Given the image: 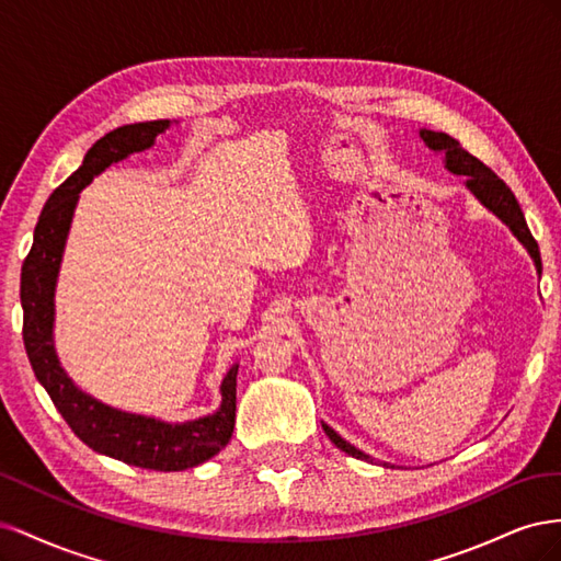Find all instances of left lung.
<instances>
[{"mask_svg":"<svg viewBox=\"0 0 561 561\" xmlns=\"http://www.w3.org/2000/svg\"><path fill=\"white\" fill-rule=\"evenodd\" d=\"M419 135H421V140L426 142L428 149H433V151H437V154L445 157V168L449 173L466 175V186L470 190V194L478 198L489 213H494L507 229L513 231L515 239L526 248V252L531 254V260H534L536 271L540 276L542 264H540L538 243L534 241L529 227H526L524 213L519 208L515 194L507 190V184L494 171H489V168L480 159H474L472 154H468V151L461 147V142L454 140L451 135L428 130V128H421ZM322 431H325V435L332 439V443L342 451H346L348 456L360 458V461H371L369 454H365L358 447H353L351 443H346V439L339 435L334 428H330L325 421H322ZM383 466H390V463H383ZM390 468H393V466H390Z\"/></svg>","mask_w":561,"mask_h":561,"instance_id":"left-lung-1","label":"left lung"}]
</instances>
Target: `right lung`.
Listing matches in <instances>:
<instances>
[{
	"label": "right lung",
	"mask_w": 561,
	"mask_h": 561,
	"mask_svg": "<svg viewBox=\"0 0 561 561\" xmlns=\"http://www.w3.org/2000/svg\"><path fill=\"white\" fill-rule=\"evenodd\" d=\"M173 124L168 118L122 126L100 138L83 157V163L48 196L35 227V243L21 271L23 342L37 381L46 388L56 410L75 435L93 451L147 470H186L206 463L225 449L236 423V375L231 365L219 383V402L213 414L184 423H168L154 416L130 414L95 400L70 379L56 353V285L60 262L72 227L77 201L83 186L112 163L128 159L157 142V135Z\"/></svg>",
	"instance_id": "obj_1"
}]
</instances>
